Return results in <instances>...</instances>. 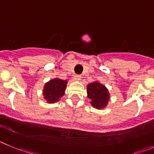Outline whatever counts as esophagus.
<instances>
[{"label":"esophagus","instance_id":"34e87169","mask_svg":"<svg viewBox=\"0 0 154 154\" xmlns=\"http://www.w3.org/2000/svg\"><path fill=\"white\" fill-rule=\"evenodd\" d=\"M81 78L82 76L79 75H76L75 76V79L76 81H79V80H81Z\"/></svg>","mask_w":154,"mask_h":154}]
</instances>
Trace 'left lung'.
Instances as JSON below:
<instances>
[{
    "instance_id": "1",
    "label": "left lung",
    "mask_w": 154,
    "mask_h": 154,
    "mask_svg": "<svg viewBox=\"0 0 154 154\" xmlns=\"http://www.w3.org/2000/svg\"><path fill=\"white\" fill-rule=\"evenodd\" d=\"M88 98L91 99L90 103L96 109H103L106 106L109 100L108 89L99 82H95L87 85Z\"/></svg>"
}]
</instances>
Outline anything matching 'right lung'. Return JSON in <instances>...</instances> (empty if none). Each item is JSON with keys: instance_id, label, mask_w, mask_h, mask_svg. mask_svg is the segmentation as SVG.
<instances>
[{"instance_id": "obj_1", "label": "right lung", "mask_w": 154, "mask_h": 154, "mask_svg": "<svg viewBox=\"0 0 154 154\" xmlns=\"http://www.w3.org/2000/svg\"><path fill=\"white\" fill-rule=\"evenodd\" d=\"M66 85L67 81L60 79H51L47 82L45 85L43 94L48 103H54L58 101L59 99L65 94Z\"/></svg>"}]
</instances>
